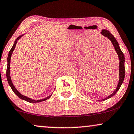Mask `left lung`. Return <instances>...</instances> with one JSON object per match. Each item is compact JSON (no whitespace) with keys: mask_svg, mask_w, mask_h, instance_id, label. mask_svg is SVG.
<instances>
[{"mask_svg":"<svg viewBox=\"0 0 134 134\" xmlns=\"http://www.w3.org/2000/svg\"><path fill=\"white\" fill-rule=\"evenodd\" d=\"M101 34L102 35L105 36V37H107L108 39L110 40L111 42L113 44V46H114L115 51H116L117 54H118L119 60H120V66H119V68H119V76H120V79H119L118 84V85H117L116 90H115V91L112 93V94L110 95L109 96L107 97L106 98L100 100H102V101H103V100L108 99L110 98L113 96H114V95L116 94L117 91L119 90V89L120 88L121 86L122 82H123V80L124 79V77H125V68H124V55L121 50L120 47L119 46V44L118 42H117L116 39H115V38L110 34V33L109 31L105 30V29L102 30Z\"/></svg>","mask_w":134,"mask_h":134,"instance_id":"obj_1","label":"left lung"}]
</instances>
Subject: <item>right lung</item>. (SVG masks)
Masks as SVG:
<instances>
[{"instance_id":"right-lung-1","label":"right lung","mask_w":134,"mask_h":134,"mask_svg":"<svg viewBox=\"0 0 134 134\" xmlns=\"http://www.w3.org/2000/svg\"><path fill=\"white\" fill-rule=\"evenodd\" d=\"M23 35H22L19 36V37H18L17 38H16V41H14V43L13 46V47H12V49H11V50L10 51V52H9V54H8V58H7V62H8V64H7V80H8V82L9 85H10V87L12 88L13 91V92L15 93V94L17 95V96L19 97V98H21V99L26 100V101L29 102H30V103H36V102H40L44 101V100H46L50 98V97L52 96V94H51L50 96H49L48 97H47V98L42 99H40V100H37L32 99H30V98H27V96H24V95L21 94V93H20L19 91H18L16 89V88L14 87L13 84L12 82V80H11L10 73V69L11 57H12V53H13V52L14 48H15L16 44V43H17L18 40H19L20 38H21Z\"/></svg>"}]
</instances>
